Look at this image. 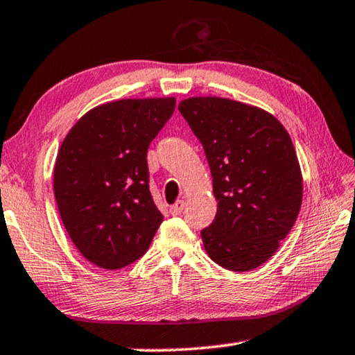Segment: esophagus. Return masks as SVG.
<instances>
[{
	"instance_id": "esophagus-1",
	"label": "esophagus",
	"mask_w": 355,
	"mask_h": 355,
	"mask_svg": "<svg viewBox=\"0 0 355 355\" xmlns=\"http://www.w3.org/2000/svg\"><path fill=\"white\" fill-rule=\"evenodd\" d=\"M183 208H184V202L183 200H177L175 204L171 205V213H172L173 216H178V215H182Z\"/></svg>"
}]
</instances>
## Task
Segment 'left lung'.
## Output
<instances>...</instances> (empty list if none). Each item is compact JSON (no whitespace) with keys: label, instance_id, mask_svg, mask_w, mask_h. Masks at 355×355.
<instances>
[{"label":"left lung","instance_id":"left-lung-1","mask_svg":"<svg viewBox=\"0 0 355 355\" xmlns=\"http://www.w3.org/2000/svg\"><path fill=\"white\" fill-rule=\"evenodd\" d=\"M204 147L218 211L200 232L207 254L250 272L279 248L299 216L303 178L291 136L261 107L216 96L178 104Z\"/></svg>","mask_w":355,"mask_h":355}]
</instances>
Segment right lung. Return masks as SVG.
Here are the masks:
<instances>
[{
	"instance_id": "right-lung-1",
	"label": "right lung",
	"mask_w": 355,
	"mask_h": 355,
	"mask_svg": "<svg viewBox=\"0 0 355 355\" xmlns=\"http://www.w3.org/2000/svg\"><path fill=\"white\" fill-rule=\"evenodd\" d=\"M175 103L171 96L101 104L61 144L55 200L72 243L94 266L118 270L137 261L162 223L148 188L147 151Z\"/></svg>"
}]
</instances>
